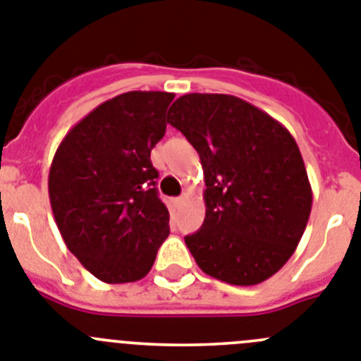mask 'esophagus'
Wrapping results in <instances>:
<instances>
[{
  "mask_svg": "<svg viewBox=\"0 0 361 361\" xmlns=\"http://www.w3.org/2000/svg\"><path fill=\"white\" fill-rule=\"evenodd\" d=\"M185 200H187V196H181V197H176V200H173L174 201V203H176V204H181V203H183V201Z\"/></svg>",
  "mask_w": 361,
  "mask_h": 361,
  "instance_id": "esophagus-1",
  "label": "esophagus"
}]
</instances>
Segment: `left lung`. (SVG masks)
I'll list each match as a JSON object with an SVG mask.
<instances>
[{
  "label": "left lung",
  "instance_id": "left-lung-1",
  "mask_svg": "<svg viewBox=\"0 0 361 361\" xmlns=\"http://www.w3.org/2000/svg\"><path fill=\"white\" fill-rule=\"evenodd\" d=\"M167 122L203 167L204 221L185 237L197 266L226 284L264 282L290 261L313 204L295 138L268 113L223 93L180 97Z\"/></svg>",
  "mask_w": 361,
  "mask_h": 361
}]
</instances>
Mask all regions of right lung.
Here are the masks:
<instances>
[{
    "label": "right lung",
    "instance_id": "right-lung-1",
    "mask_svg": "<svg viewBox=\"0 0 361 361\" xmlns=\"http://www.w3.org/2000/svg\"><path fill=\"white\" fill-rule=\"evenodd\" d=\"M174 93L128 92L87 113L51 160L55 223L80 264L108 284L144 279L169 235L151 151Z\"/></svg>",
    "mask_w": 361,
    "mask_h": 361
}]
</instances>
